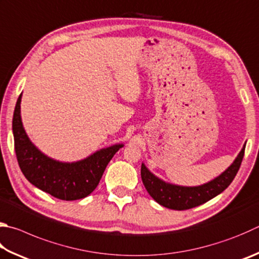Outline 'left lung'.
I'll use <instances>...</instances> for the list:
<instances>
[{
	"label": "left lung",
	"instance_id": "8db88e82",
	"mask_svg": "<svg viewBox=\"0 0 259 259\" xmlns=\"http://www.w3.org/2000/svg\"><path fill=\"white\" fill-rule=\"evenodd\" d=\"M244 148H246V144L243 145L240 153L227 170L204 185L186 187L165 182L153 175L144 163L142 164V171H140L142 180L152 198L164 207L176 210L196 207L220 195L230 186L241 165Z\"/></svg>",
	"mask_w": 259,
	"mask_h": 259
}]
</instances>
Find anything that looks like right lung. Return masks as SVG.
<instances>
[{
  "mask_svg": "<svg viewBox=\"0 0 259 259\" xmlns=\"http://www.w3.org/2000/svg\"><path fill=\"white\" fill-rule=\"evenodd\" d=\"M19 96L12 120L15 149L19 166L26 179L38 189L62 200L81 199L100 183L107 164L123 144L102 148L77 162H60L46 156L30 142L22 125Z\"/></svg>",
  "mask_w": 259,
  "mask_h": 259,
  "instance_id": "add662e5",
  "label": "right lung"
}]
</instances>
